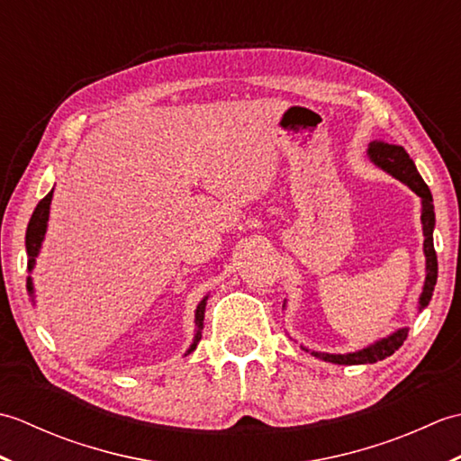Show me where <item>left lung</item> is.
<instances>
[{"label":"left lung","mask_w":461,"mask_h":461,"mask_svg":"<svg viewBox=\"0 0 461 461\" xmlns=\"http://www.w3.org/2000/svg\"><path fill=\"white\" fill-rule=\"evenodd\" d=\"M368 156L370 160L375 162L378 168L394 176L396 180L406 184L410 190L418 194L422 198V230H424V256H426V281L422 295H420V311L428 307L429 299H432V293L438 281V258L434 249V225H436V213H434V203H432V192L422 180V176L418 174L416 166L410 158L408 152L402 146L388 144L384 140H372L368 144ZM285 307V305H283ZM408 337V329H398L393 335L376 340L375 345H370L357 352H347V355H329V352H315L311 350L312 357L322 358L327 362H335V365H372V362L384 360L386 357L394 355V352L404 345ZM307 350V348H305Z\"/></svg>","instance_id":"1"}]
</instances>
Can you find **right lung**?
<instances>
[{
	"label": "right lung",
	"instance_id": "obj_1",
	"mask_svg": "<svg viewBox=\"0 0 461 461\" xmlns=\"http://www.w3.org/2000/svg\"><path fill=\"white\" fill-rule=\"evenodd\" d=\"M51 198H53V190L49 192L45 198L37 203V208L32 215V220H29L27 225V233H25V248H27V269L32 271L35 266V258L39 256V249H41V243L45 240V231H47V221H49V208H51ZM27 291L33 295V283L32 277H27ZM205 301L208 297H203L200 301L198 309H195V337L194 342L188 348V355L198 345V340L202 339V329H203V311H205Z\"/></svg>",
	"mask_w": 461,
	"mask_h": 461
}]
</instances>
